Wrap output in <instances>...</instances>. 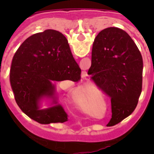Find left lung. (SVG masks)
I'll use <instances>...</instances> for the list:
<instances>
[{
    "label": "left lung",
    "mask_w": 154,
    "mask_h": 154,
    "mask_svg": "<svg viewBox=\"0 0 154 154\" xmlns=\"http://www.w3.org/2000/svg\"><path fill=\"white\" fill-rule=\"evenodd\" d=\"M143 69L140 51L126 31L112 27L98 34L88 74L111 99L112 126L128 117L137 107L142 92Z\"/></svg>",
    "instance_id": "left-lung-1"
}]
</instances>
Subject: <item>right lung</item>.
I'll return each instance as SVG.
<instances>
[{"mask_svg": "<svg viewBox=\"0 0 154 154\" xmlns=\"http://www.w3.org/2000/svg\"><path fill=\"white\" fill-rule=\"evenodd\" d=\"M81 69L68 40L61 32L45 30L35 34L20 45L12 59L10 83L16 103L28 117L41 124L64 123L68 116L55 100V83L79 82ZM52 97L56 106L39 110L42 97Z\"/></svg>", "mask_w": 154, "mask_h": 154, "instance_id": "add662e5", "label": "right lung"}]
</instances>
